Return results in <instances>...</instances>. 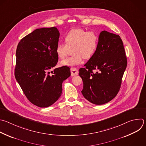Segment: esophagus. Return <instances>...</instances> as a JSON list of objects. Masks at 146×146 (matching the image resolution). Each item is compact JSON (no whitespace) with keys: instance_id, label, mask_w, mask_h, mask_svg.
<instances>
[{"instance_id":"1","label":"esophagus","mask_w":146,"mask_h":146,"mask_svg":"<svg viewBox=\"0 0 146 146\" xmlns=\"http://www.w3.org/2000/svg\"><path fill=\"white\" fill-rule=\"evenodd\" d=\"M70 70H71V76H75L78 75V69L77 68H72L70 69Z\"/></svg>"}]
</instances>
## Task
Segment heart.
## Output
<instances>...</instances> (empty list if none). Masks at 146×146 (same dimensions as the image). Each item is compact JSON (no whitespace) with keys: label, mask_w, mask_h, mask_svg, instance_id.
<instances>
[{"label":"heart","mask_w":146,"mask_h":146,"mask_svg":"<svg viewBox=\"0 0 146 146\" xmlns=\"http://www.w3.org/2000/svg\"><path fill=\"white\" fill-rule=\"evenodd\" d=\"M66 43L59 42L56 46V53L61 58L68 55L72 48L73 55L61 62L62 66H73L80 65L84 58L90 59L95 54L99 46V36L93 31L77 28L71 30L65 36Z\"/></svg>","instance_id":"b5f03b06"}]
</instances>
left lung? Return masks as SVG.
Listing matches in <instances>:
<instances>
[{
  "label": "left lung",
  "instance_id": "8db88e82",
  "mask_svg": "<svg viewBox=\"0 0 146 146\" xmlns=\"http://www.w3.org/2000/svg\"><path fill=\"white\" fill-rule=\"evenodd\" d=\"M127 65L123 41L119 35L103 31L95 54L80 68L84 98L96 105L112 100L118 93ZM96 70L94 73L92 70Z\"/></svg>",
  "mask_w": 146,
  "mask_h": 146
}]
</instances>
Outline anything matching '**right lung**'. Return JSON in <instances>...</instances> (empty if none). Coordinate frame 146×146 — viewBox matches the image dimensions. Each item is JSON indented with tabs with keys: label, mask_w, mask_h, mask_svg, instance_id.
I'll return each instance as SVG.
<instances>
[{
	"label": "right lung",
	"mask_w": 146,
	"mask_h": 146,
	"mask_svg": "<svg viewBox=\"0 0 146 146\" xmlns=\"http://www.w3.org/2000/svg\"><path fill=\"white\" fill-rule=\"evenodd\" d=\"M57 27L37 29L23 38L16 51L15 77L27 99L40 108L53 104L62 94V84L70 76L64 66L50 70L57 64Z\"/></svg>",
	"instance_id": "right-lung-1"
}]
</instances>
